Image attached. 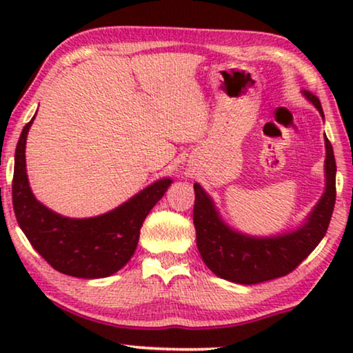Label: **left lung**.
Listing matches in <instances>:
<instances>
[{
    "mask_svg": "<svg viewBox=\"0 0 353 353\" xmlns=\"http://www.w3.org/2000/svg\"><path fill=\"white\" fill-rule=\"evenodd\" d=\"M303 96L318 109L321 103L310 91ZM326 144V188L321 199L308 214L305 223L296 231L272 238H254L231 230L220 219L214 201L194 183V220L197 249L204 263L216 276L238 284H257L281 278L296 270L325 238L336 204V159L330 139Z\"/></svg>",
    "mask_w": 353,
    "mask_h": 353,
    "instance_id": "obj_1",
    "label": "left lung"
}]
</instances>
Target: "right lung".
<instances>
[{"label": "right lung", "mask_w": 353, "mask_h": 353, "mask_svg": "<svg viewBox=\"0 0 353 353\" xmlns=\"http://www.w3.org/2000/svg\"><path fill=\"white\" fill-rule=\"evenodd\" d=\"M33 119L23 127L14 156L12 205L17 223L33 249L57 272L86 279L110 276L133 257L143 221L172 180L152 183L117 209L93 219L62 216L37 201L28 185L26 143Z\"/></svg>", "instance_id": "obj_1"}]
</instances>
